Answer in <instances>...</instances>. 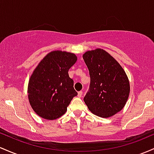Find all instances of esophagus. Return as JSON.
<instances>
[{
    "label": "esophagus",
    "instance_id": "esophagus-1",
    "mask_svg": "<svg viewBox=\"0 0 154 154\" xmlns=\"http://www.w3.org/2000/svg\"><path fill=\"white\" fill-rule=\"evenodd\" d=\"M82 94H83L82 91H79V92H78V97H81L82 96Z\"/></svg>",
    "mask_w": 154,
    "mask_h": 154
}]
</instances>
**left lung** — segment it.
I'll return each mask as SVG.
<instances>
[{
	"instance_id": "obj_1",
	"label": "left lung",
	"mask_w": 154,
	"mask_h": 154,
	"mask_svg": "<svg viewBox=\"0 0 154 154\" xmlns=\"http://www.w3.org/2000/svg\"><path fill=\"white\" fill-rule=\"evenodd\" d=\"M83 59L89 71L90 85L84 103L93 114L108 118L122 110L130 86L122 67L105 50L86 51Z\"/></svg>"
}]
</instances>
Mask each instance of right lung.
Segmentation results:
<instances>
[{
    "label": "right lung",
    "mask_w": 154,
    "mask_h": 154,
    "mask_svg": "<svg viewBox=\"0 0 154 154\" xmlns=\"http://www.w3.org/2000/svg\"><path fill=\"white\" fill-rule=\"evenodd\" d=\"M77 60L72 53L53 51L40 62L29 81L30 104L41 118L54 120L65 113L78 94L68 70Z\"/></svg>",
    "instance_id": "obj_1"
}]
</instances>
